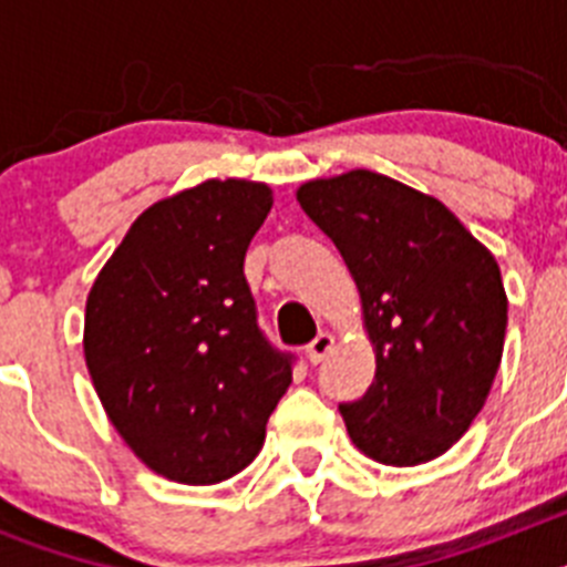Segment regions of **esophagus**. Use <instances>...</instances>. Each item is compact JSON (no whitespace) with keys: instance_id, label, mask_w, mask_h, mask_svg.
<instances>
[{"instance_id":"esophagus-1","label":"esophagus","mask_w":567,"mask_h":567,"mask_svg":"<svg viewBox=\"0 0 567 567\" xmlns=\"http://www.w3.org/2000/svg\"><path fill=\"white\" fill-rule=\"evenodd\" d=\"M334 349V338L329 332H318V338L307 346V358L309 363H320Z\"/></svg>"}]
</instances>
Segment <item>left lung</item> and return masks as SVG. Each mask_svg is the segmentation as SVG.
Listing matches in <instances>:
<instances>
[{
  "instance_id": "left-lung-1",
  "label": "left lung",
  "mask_w": 567,
  "mask_h": 567,
  "mask_svg": "<svg viewBox=\"0 0 567 567\" xmlns=\"http://www.w3.org/2000/svg\"><path fill=\"white\" fill-rule=\"evenodd\" d=\"M298 202L343 255L378 352L369 392L340 403L349 437L398 468L440 457L468 432L503 358L497 260L437 198L369 169L303 184Z\"/></svg>"
}]
</instances>
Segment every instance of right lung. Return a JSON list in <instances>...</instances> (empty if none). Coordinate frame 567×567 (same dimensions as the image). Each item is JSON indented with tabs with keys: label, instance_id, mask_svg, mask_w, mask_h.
Segmentation results:
<instances>
[{
	"label": "right lung",
	"instance_id": "obj_1",
	"mask_svg": "<svg viewBox=\"0 0 567 567\" xmlns=\"http://www.w3.org/2000/svg\"><path fill=\"white\" fill-rule=\"evenodd\" d=\"M267 184L204 182L130 227L90 289L84 360L115 432L184 485L247 468L292 383L295 354L258 327L244 275Z\"/></svg>",
	"mask_w": 567,
	"mask_h": 567
}]
</instances>
